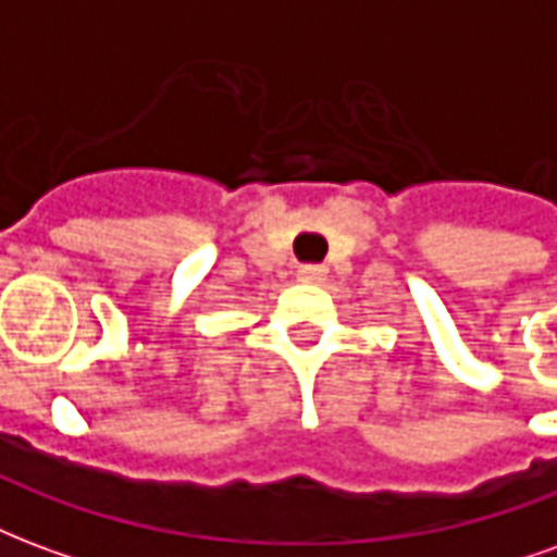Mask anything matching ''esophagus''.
<instances>
[{"instance_id": "34e87169", "label": "esophagus", "mask_w": 557, "mask_h": 557, "mask_svg": "<svg viewBox=\"0 0 557 557\" xmlns=\"http://www.w3.org/2000/svg\"><path fill=\"white\" fill-rule=\"evenodd\" d=\"M325 277H327L325 265H301L298 268V280H304V283H322Z\"/></svg>"}]
</instances>
